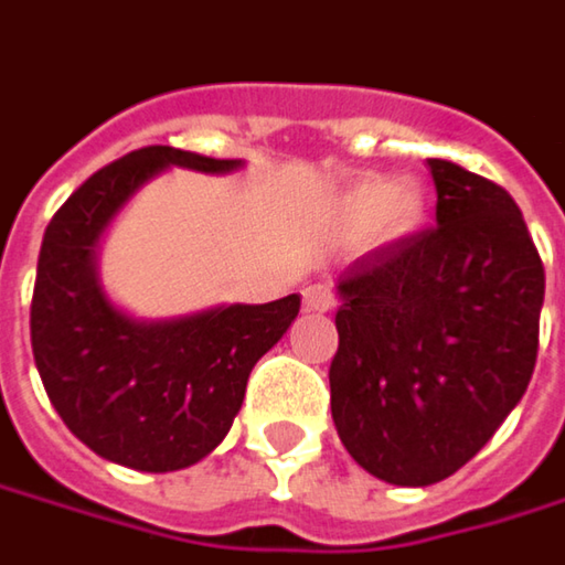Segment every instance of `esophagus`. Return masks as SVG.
<instances>
[{"instance_id":"esophagus-1","label":"esophagus","mask_w":565,"mask_h":565,"mask_svg":"<svg viewBox=\"0 0 565 565\" xmlns=\"http://www.w3.org/2000/svg\"><path fill=\"white\" fill-rule=\"evenodd\" d=\"M303 307H307V310H313V313H326V310H332V307H335V294H332V287H329V284H307V287H303Z\"/></svg>"}]
</instances>
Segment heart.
I'll return each instance as SVG.
<instances>
[{"label": "heart", "instance_id": "1", "mask_svg": "<svg viewBox=\"0 0 565 565\" xmlns=\"http://www.w3.org/2000/svg\"><path fill=\"white\" fill-rule=\"evenodd\" d=\"M335 223L351 239L371 233L383 246L406 243L428 223V198L413 182L358 179L335 198Z\"/></svg>", "mask_w": 565, "mask_h": 565}]
</instances>
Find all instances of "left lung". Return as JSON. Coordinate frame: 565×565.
I'll use <instances>...</instances> for the list:
<instances>
[{
	"instance_id": "1",
	"label": "left lung",
	"mask_w": 565,
	"mask_h": 565,
	"mask_svg": "<svg viewBox=\"0 0 565 565\" xmlns=\"http://www.w3.org/2000/svg\"><path fill=\"white\" fill-rule=\"evenodd\" d=\"M438 226L339 275L332 422L383 482L448 480L521 403L544 307V265L512 194L428 159Z\"/></svg>"
}]
</instances>
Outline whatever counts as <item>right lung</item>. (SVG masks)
I'll use <instances>...</instances> for the list:
<instances>
[{
    "label": "right lung",
    "mask_w": 565,
    "mask_h": 565,
    "mask_svg": "<svg viewBox=\"0 0 565 565\" xmlns=\"http://www.w3.org/2000/svg\"><path fill=\"white\" fill-rule=\"evenodd\" d=\"M243 166L175 147L127 152L73 191L44 233L31 300L34 364L66 428L111 463L172 473L204 460L239 413L255 361L300 313V297L287 294L137 319L102 287V239L143 184L166 169L230 175Z\"/></svg>",
    "instance_id": "add662e5"
}]
</instances>
